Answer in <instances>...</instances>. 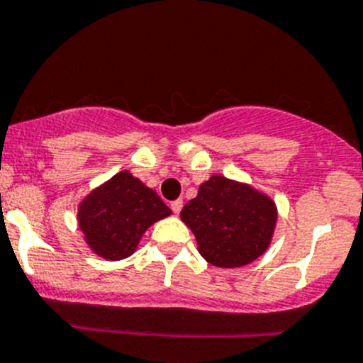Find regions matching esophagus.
Segmentation results:
<instances>
[{"label": "esophagus", "instance_id": "1", "mask_svg": "<svg viewBox=\"0 0 363 363\" xmlns=\"http://www.w3.org/2000/svg\"><path fill=\"white\" fill-rule=\"evenodd\" d=\"M170 207H172V211L175 212V214H179V212H181V208H182V200H175V202L170 203Z\"/></svg>", "mask_w": 363, "mask_h": 363}]
</instances>
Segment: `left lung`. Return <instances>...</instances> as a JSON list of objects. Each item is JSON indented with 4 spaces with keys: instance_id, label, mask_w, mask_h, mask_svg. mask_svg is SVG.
Returning <instances> with one entry per match:
<instances>
[{
    "instance_id": "left-lung-1",
    "label": "left lung",
    "mask_w": 363,
    "mask_h": 363,
    "mask_svg": "<svg viewBox=\"0 0 363 363\" xmlns=\"http://www.w3.org/2000/svg\"><path fill=\"white\" fill-rule=\"evenodd\" d=\"M199 242L200 255L221 269L255 262L269 247L276 205L251 186L212 175L181 211Z\"/></svg>"
}]
</instances>
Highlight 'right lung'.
I'll return each instance as SVG.
<instances>
[{"label": "right lung", "mask_w": 363, "mask_h": 363, "mask_svg": "<svg viewBox=\"0 0 363 363\" xmlns=\"http://www.w3.org/2000/svg\"><path fill=\"white\" fill-rule=\"evenodd\" d=\"M170 214L152 189L130 172H121L80 203L79 225L96 255L123 259L133 255L152 223Z\"/></svg>", "instance_id": "right-lung-1"}]
</instances>
